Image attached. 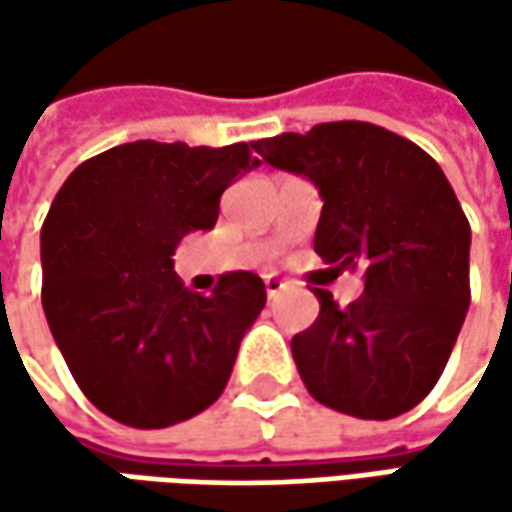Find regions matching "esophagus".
I'll return each instance as SVG.
<instances>
[{
    "label": "esophagus",
    "mask_w": 512,
    "mask_h": 512,
    "mask_svg": "<svg viewBox=\"0 0 512 512\" xmlns=\"http://www.w3.org/2000/svg\"><path fill=\"white\" fill-rule=\"evenodd\" d=\"M265 290H267V299H276V296H279V290H282V282H279V279H273V276H267Z\"/></svg>",
    "instance_id": "34e87169"
}]
</instances>
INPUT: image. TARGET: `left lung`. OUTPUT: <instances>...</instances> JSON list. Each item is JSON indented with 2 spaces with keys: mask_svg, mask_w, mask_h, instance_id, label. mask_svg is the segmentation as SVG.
<instances>
[{
  "mask_svg": "<svg viewBox=\"0 0 512 512\" xmlns=\"http://www.w3.org/2000/svg\"><path fill=\"white\" fill-rule=\"evenodd\" d=\"M273 168L302 173L325 205L313 247L362 267L364 293L293 336L307 393L356 419H396L436 387L470 307V222L433 156L370 122H325L253 142Z\"/></svg>",
  "mask_w": 512,
  "mask_h": 512,
  "instance_id": "1",
  "label": "left lung"
}]
</instances>
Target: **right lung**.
Here are the masks:
<instances>
[{
	"label": "right lung",
	"mask_w": 512,
	"mask_h": 512,
	"mask_svg": "<svg viewBox=\"0 0 512 512\" xmlns=\"http://www.w3.org/2000/svg\"><path fill=\"white\" fill-rule=\"evenodd\" d=\"M259 168L247 142H128L59 187L42 225V307L79 390L116 422L156 430L207 410L267 302L250 270L210 296L173 273V250L210 230L233 179Z\"/></svg>",
	"instance_id": "right-lung-1"
}]
</instances>
